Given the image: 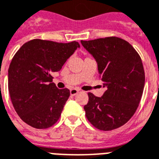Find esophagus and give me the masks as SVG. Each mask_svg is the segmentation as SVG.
<instances>
[{
	"label": "esophagus",
	"mask_w": 159,
	"mask_h": 159,
	"mask_svg": "<svg viewBox=\"0 0 159 159\" xmlns=\"http://www.w3.org/2000/svg\"><path fill=\"white\" fill-rule=\"evenodd\" d=\"M78 92H79V90L76 89H71L70 90V95H71V96L75 95Z\"/></svg>",
	"instance_id": "obj_1"
}]
</instances>
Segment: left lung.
<instances>
[{
	"mask_svg": "<svg viewBox=\"0 0 159 159\" xmlns=\"http://www.w3.org/2000/svg\"><path fill=\"white\" fill-rule=\"evenodd\" d=\"M93 57L106 89L102 97L89 93L84 105L87 119L97 129L111 130L134 115L144 87L141 58L128 42L116 37L81 41Z\"/></svg>",
	"mask_w": 159,
	"mask_h": 159,
	"instance_id": "8db88e82",
	"label": "left lung"
}]
</instances>
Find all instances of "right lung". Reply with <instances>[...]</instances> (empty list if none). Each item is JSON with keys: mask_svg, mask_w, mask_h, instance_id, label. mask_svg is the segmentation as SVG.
<instances>
[{"mask_svg": "<svg viewBox=\"0 0 159 159\" xmlns=\"http://www.w3.org/2000/svg\"><path fill=\"white\" fill-rule=\"evenodd\" d=\"M79 48L78 42L34 39L15 53L8 70V89L15 111L26 124L46 129L57 121L70 90L57 89L52 74L60 71Z\"/></svg>", "mask_w": 159, "mask_h": 159, "instance_id": "1", "label": "right lung"}]
</instances>
